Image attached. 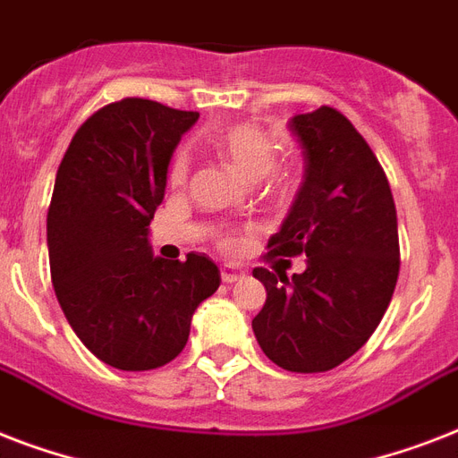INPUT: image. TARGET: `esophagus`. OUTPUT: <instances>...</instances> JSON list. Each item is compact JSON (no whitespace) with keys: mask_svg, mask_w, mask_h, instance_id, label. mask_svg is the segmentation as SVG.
<instances>
[{"mask_svg":"<svg viewBox=\"0 0 458 458\" xmlns=\"http://www.w3.org/2000/svg\"><path fill=\"white\" fill-rule=\"evenodd\" d=\"M244 278V271L242 268H235V266H223L221 268V280L225 285H233L237 280Z\"/></svg>","mask_w":458,"mask_h":458,"instance_id":"34e87169","label":"esophagus"}]
</instances>
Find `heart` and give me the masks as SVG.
<instances>
[{
	"label": "heart",
	"mask_w": 458,
	"mask_h": 458,
	"mask_svg": "<svg viewBox=\"0 0 458 458\" xmlns=\"http://www.w3.org/2000/svg\"><path fill=\"white\" fill-rule=\"evenodd\" d=\"M208 147L230 171H235L242 180L257 182L268 175L276 164V142L266 131L251 123H235L223 128L208 140ZM190 175V158L178 154L168 168V182L173 187H182ZM223 250H235L237 240L233 235H223L218 240Z\"/></svg>",
	"instance_id": "obj_1"
}]
</instances>
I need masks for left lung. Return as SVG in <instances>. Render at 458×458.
Wrapping results in <instances>:
<instances>
[{
    "instance_id": "8db88e82",
    "label": "left lung",
    "mask_w": 458,
    "mask_h": 458,
    "mask_svg": "<svg viewBox=\"0 0 458 458\" xmlns=\"http://www.w3.org/2000/svg\"><path fill=\"white\" fill-rule=\"evenodd\" d=\"M290 131L304 154V180L268 257H306L287 278L254 268L266 304L251 320L259 347L293 373H323L369 342L399 276L397 208L383 165L347 116L320 106Z\"/></svg>"
}]
</instances>
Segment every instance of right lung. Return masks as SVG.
I'll use <instances>...</instances> for the list:
<instances>
[{
  "label": "right lung",
  "mask_w": 458,
  "mask_h": 458,
  "mask_svg": "<svg viewBox=\"0 0 458 458\" xmlns=\"http://www.w3.org/2000/svg\"><path fill=\"white\" fill-rule=\"evenodd\" d=\"M199 114L128 97L85 121L61 158L49 211V271L85 347L121 370L165 366L185 349L194 309L221 285L204 254H152L149 223L173 149Z\"/></svg>",
  "instance_id": "obj_1"
}]
</instances>
